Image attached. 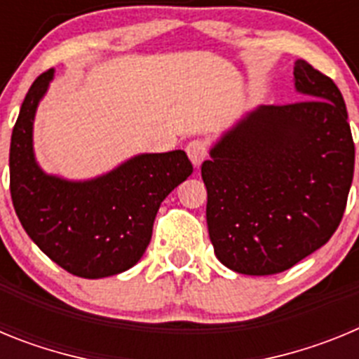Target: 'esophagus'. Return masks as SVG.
<instances>
[{"label":"esophagus","instance_id":"34e87169","mask_svg":"<svg viewBox=\"0 0 359 359\" xmlns=\"http://www.w3.org/2000/svg\"><path fill=\"white\" fill-rule=\"evenodd\" d=\"M187 154H189L190 161H192L196 167H199L208 154V142L203 140V138H196V140L189 142V144H187Z\"/></svg>","mask_w":359,"mask_h":359}]
</instances>
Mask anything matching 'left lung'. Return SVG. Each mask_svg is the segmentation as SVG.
<instances>
[{
  "instance_id": "left-lung-1",
  "label": "left lung",
  "mask_w": 359,
  "mask_h": 359,
  "mask_svg": "<svg viewBox=\"0 0 359 359\" xmlns=\"http://www.w3.org/2000/svg\"><path fill=\"white\" fill-rule=\"evenodd\" d=\"M302 100L259 106L203 161L215 257L243 275H275L327 243L354 176V142L338 86L294 62Z\"/></svg>"
}]
</instances>
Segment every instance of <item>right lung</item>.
I'll return each instance as SVG.
<instances>
[{
  "instance_id": "1",
  "label": "right lung",
  "mask_w": 359,
  "mask_h": 359,
  "mask_svg": "<svg viewBox=\"0 0 359 359\" xmlns=\"http://www.w3.org/2000/svg\"><path fill=\"white\" fill-rule=\"evenodd\" d=\"M53 69L28 90L11 140V196L25 231L68 273L102 278L140 261L161 201L192 174L185 151L138 154L88 182L43 172L32 131Z\"/></svg>"
}]
</instances>
